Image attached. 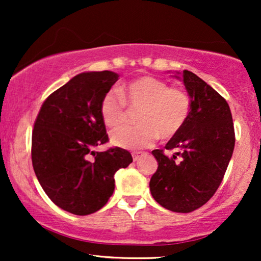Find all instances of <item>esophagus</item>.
Here are the masks:
<instances>
[{
    "mask_svg": "<svg viewBox=\"0 0 261 261\" xmlns=\"http://www.w3.org/2000/svg\"><path fill=\"white\" fill-rule=\"evenodd\" d=\"M142 154L141 152H133L132 153V155H133V159H134V162H137V160L140 158V155Z\"/></svg>",
    "mask_w": 261,
    "mask_h": 261,
    "instance_id": "34e87169",
    "label": "esophagus"
}]
</instances>
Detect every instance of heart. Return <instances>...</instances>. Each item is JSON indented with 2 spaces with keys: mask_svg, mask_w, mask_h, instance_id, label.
Wrapping results in <instances>:
<instances>
[{
  "mask_svg": "<svg viewBox=\"0 0 261 261\" xmlns=\"http://www.w3.org/2000/svg\"><path fill=\"white\" fill-rule=\"evenodd\" d=\"M128 108L138 114V127H122L113 130V145L128 149H140L154 144L159 135L171 139L179 133L190 119L192 101L181 88H170L165 81L142 76L119 90L112 89L99 105L103 123L116 128L126 122Z\"/></svg>",
  "mask_w": 261,
  "mask_h": 261,
  "instance_id": "b5f03b06",
  "label": "heart"
}]
</instances>
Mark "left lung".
<instances>
[{
    "instance_id": "1",
    "label": "left lung",
    "mask_w": 261,
    "mask_h": 261,
    "mask_svg": "<svg viewBox=\"0 0 261 261\" xmlns=\"http://www.w3.org/2000/svg\"><path fill=\"white\" fill-rule=\"evenodd\" d=\"M192 101L190 119L166 149H177L167 156L164 149L152 154L158 169L149 181L153 198L164 208L190 213L213 197L234 151L235 133L229 106L219 92L191 71L179 76Z\"/></svg>"
}]
</instances>
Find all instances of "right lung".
<instances>
[{
  "label": "right lung",
  "instance_id": "1",
  "mask_svg": "<svg viewBox=\"0 0 261 261\" xmlns=\"http://www.w3.org/2000/svg\"><path fill=\"white\" fill-rule=\"evenodd\" d=\"M117 80L112 71L77 74L45 99L34 122L35 176L49 199L74 215L105 206L115 189L114 174L133 162L120 147L94 151L109 141L99 105Z\"/></svg>",
  "mask_w": 261,
  "mask_h": 261
}]
</instances>
